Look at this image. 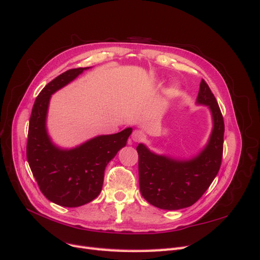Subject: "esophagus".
Instances as JSON below:
<instances>
[{
    "label": "esophagus",
    "instance_id": "1",
    "mask_svg": "<svg viewBox=\"0 0 260 260\" xmlns=\"http://www.w3.org/2000/svg\"><path fill=\"white\" fill-rule=\"evenodd\" d=\"M131 138L133 141H135V142H141V141H143L145 139V135H144V132H142L141 130H136V131H133Z\"/></svg>",
    "mask_w": 260,
    "mask_h": 260
}]
</instances>
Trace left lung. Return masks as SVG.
Listing matches in <instances>:
<instances>
[{"label":"left lung","instance_id":"left-lung-1","mask_svg":"<svg viewBox=\"0 0 260 260\" xmlns=\"http://www.w3.org/2000/svg\"><path fill=\"white\" fill-rule=\"evenodd\" d=\"M196 104L209 108L212 130L202 151L188 159H178L137 146L139 184L143 198L153 206L178 210L192 206L206 192L220 169L224 123L219 105L205 80H202Z\"/></svg>","mask_w":260,"mask_h":260}]
</instances>
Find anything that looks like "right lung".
I'll return each instance as SVG.
<instances>
[{
    "label": "right lung",
    "instance_id": "1",
    "mask_svg": "<svg viewBox=\"0 0 260 260\" xmlns=\"http://www.w3.org/2000/svg\"><path fill=\"white\" fill-rule=\"evenodd\" d=\"M89 68L69 69L46 84L35 102L29 121L30 169L45 198L64 207H79L98 198L107 164L125 146L132 133V128H127L115 135L94 137L73 148H61L52 141L46 128L52 94Z\"/></svg>",
    "mask_w": 260,
    "mask_h": 260
}]
</instances>
